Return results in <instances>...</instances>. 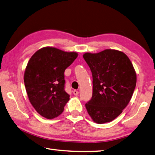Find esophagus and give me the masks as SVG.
Returning <instances> with one entry per match:
<instances>
[{"label":"esophagus","instance_id":"obj_1","mask_svg":"<svg viewBox=\"0 0 155 155\" xmlns=\"http://www.w3.org/2000/svg\"><path fill=\"white\" fill-rule=\"evenodd\" d=\"M73 94L74 95H77L78 94V91H77V90H74V91H73Z\"/></svg>","mask_w":155,"mask_h":155}]
</instances>
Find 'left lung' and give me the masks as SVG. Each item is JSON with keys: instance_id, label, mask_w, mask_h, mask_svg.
I'll list each match as a JSON object with an SVG mask.
<instances>
[{"instance_id": "obj_1", "label": "left lung", "mask_w": 155, "mask_h": 155, "mask_svg": "<svg viewBox=\"0 0 155 155\" xmlns=\"http://www.w3.org/2000/svg\"><path fill=\"white\" fill-rule=\"evenodd\" d=\"M83 56L93 77L87 112L98 124L110 122L122 113L133 95L137 81L133 64L124 53L114 49Z\"/></svg>"}]
</instances>
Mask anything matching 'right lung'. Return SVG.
<instances>
[{"label": "right lung", "instance_id": "add662e5", "mask_svg": "<svg viewBox=\"0 0 155 155\" xmlns=\"http://www.w3.org/2000/svg\"><path fill=\"white\" fill-rule=\"evenodd\" d=\"M77 56V52L46 47L28 61L24 76L28 96L36 112L46 119L60 115L70 100L64 90V73Z\"/></svg>", "mask_w": 155, "mask_h": 155}]
</instances>
